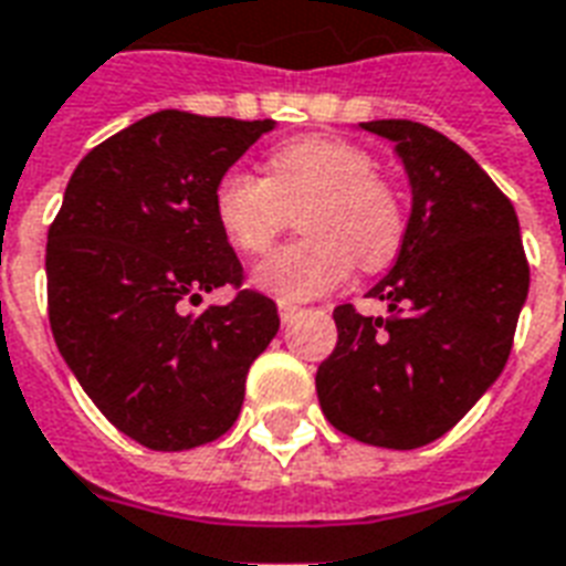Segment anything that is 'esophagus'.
Masks as SVG:
<instances>
[{
    "mask_svg": "<svg viewBox=\"0 0 566 566\" xmlns=\"http://www.w3.org/2000/svg\"><path fill=\"white\" fill-rule=\"evenodd\" d=\"M295 313H298V307H295V304H286V301L280 304V318H283V322H289V318L295 316Z\"/></svg>",
    "mask_w": 566,
    "mask_h": 566,
    "instance_id": "1",
    "label": "esophagus"
}]
</instances>
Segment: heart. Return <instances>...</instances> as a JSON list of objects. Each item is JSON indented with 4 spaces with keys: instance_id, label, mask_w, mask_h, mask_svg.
<instances>
[{
    "instance_id": "b5f03b06",
    "label": "heart",
    "mask_w": 566,
    "mask_h": 566,
    "mask_svg": "<svg viewBox=\"0 0 566 566\" xmlns=\"http://www.w3.org/2000/svg\"><path fill=\"white\" fill-rule=\"evenodd\" d=\"M301 209L292 241L253 271V283L280 301H310L337 289L360 262L369 271L394 262L406 238L402 199L376 160L355 143L301 137L268 157V178L227 169L214 185L211 208L220 232L241 253H265Z\"/></svg>"
}]
</instances>
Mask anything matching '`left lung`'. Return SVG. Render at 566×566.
<instances>
[{
  "label": "left lung",
  "instance_id": "1",
  "mask_svg": "<svg viewBox=\"0 0 566 566\" xmlns=\"http://www.w3.org/2000/svg\"><path fill=\"white\" fill-rule=\"evenodd\" d=\"M358 130L394 143L411 211L397 262L369 289L388 316L334 310L337 348L318 364L325 418L364 444L423 448L495 385L528 298L520 220L478 160L418 122Z\"/></svg>",
  "mask_w": 566,
  "mask_h": 566
}]
</instances>
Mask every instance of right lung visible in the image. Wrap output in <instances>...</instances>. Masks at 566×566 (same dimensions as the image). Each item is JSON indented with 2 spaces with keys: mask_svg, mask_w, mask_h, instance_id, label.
Here are the masks:
<instances>
[{
  "mask_svg": "<svg viewBox=\"0 0 566 566\" xmlns=\"http://www.w3.org/2000/svg\"><path fill=\"white\" fill-rule=\"evenodd\" d=\"M277 122L160 109L92 148L46 232V307L62 358L104 418L151 450L220 439L277 304L238 292L241 262L211 208L218 178Z\"/></svg>",
  "mask_w": 566,
  "mask_h": 566,
  "instance_id": "1",
  "label": "right lung"
}]
</instances>
